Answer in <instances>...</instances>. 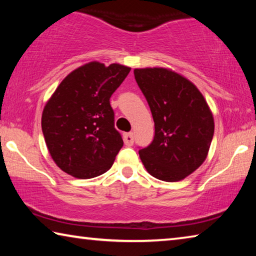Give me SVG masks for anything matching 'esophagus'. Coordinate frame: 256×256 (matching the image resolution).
I'll use <instances>...</instances> for the list:
<instances>
[{
  "label": "esophagus",
  "instance_id": "obj_1",
  "mask_svg": "<svg viewBox=\"0 0 256 256\" xmlns=\"http://www.w3.org/2000/svg\"><path fill=\"white\" fill-rule=\"evenodd\" d=\"M123 138H124V144L131 146H133L134 144V136H133V133H125L123 136Z\"/></svg>",
  "mask_w": 256,
  "mask_h": 256
}]
</instances>
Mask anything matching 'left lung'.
Here are the masks:
<instances>
[{"label": "left lung", "mask_w": 256, "mask_h": 256, "mask_svg": "<svg viewBox=\"0 0 256 256\" xmlns=\"http://www.w3.org/2000/svg\"><path fill=\"white\" fill-rule=\"evenodd\" d=\"M134 76L154 122L152 142L138 150L142 162L160 180H183L206 158L214 132L210 108L192 82L167 68H136Z\"/></svg>", "instance_id": "1"}]
</instances>
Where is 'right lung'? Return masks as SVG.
Instances as JSON below:
<instances>
[{"label": "right lung", "instance_id": "obj_1", "mask_svg": "<svg viewBox=\"0 0 256 256\" xmlns=\"http://www.w3.org/2000/svg\"><path fill=\"white\" fill-rule=\"evenodd\" d=\"M131 68L90 62L71 72L47 102L42 116L55 164L76 178L106 172L123 146L110 99Z\"/></svg>", "mask_w": 256, "mask_h": 256}]
</instances>
